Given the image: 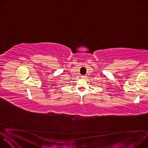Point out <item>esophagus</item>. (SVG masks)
Instances as JSON below:
<instances>
[{"instance_id": "esophagus-1", "label": "esophagus", "mask_w": 148, "mask_h": 148, "mask_svg": "<svg viewBox=\"0 0 148 148\" xmlns=\"http://www.w3.org/2000/svg\"><path fill=\"white\" fill-rule=\"evenodd\" d=\"M86 77H86V75H82V76H81V78H82V79H86Z\"/></svg>"}]
</instances>
